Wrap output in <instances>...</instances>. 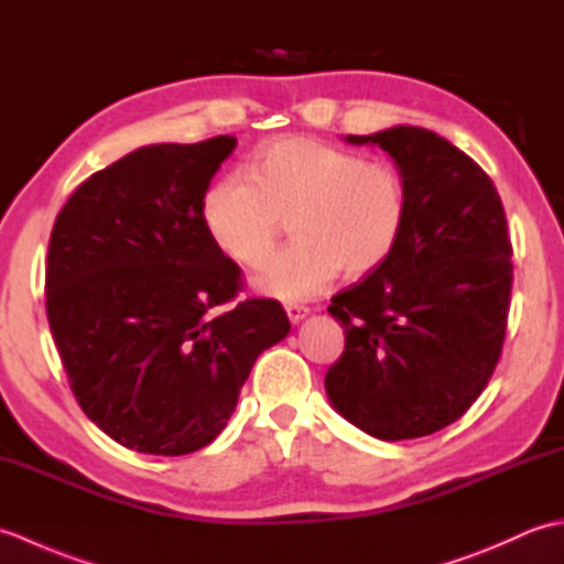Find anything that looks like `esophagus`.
Masks as SVG:
<instances>
[{"instance_id":"1","label":"esophagus","mask_w":564,"mask_h":564,"mask_svg":"<svg viewBox=\"0 0 564 564\" xmlns=\"http://www.w3.org/2000/svg\"><path fill=\"white\" fill-rule=\"evenodd\" d=\"M285 313H289V319L293 322V325H297V322H303L310 315V307L297 305V303H289V305H285Z\"/></svg>"}]
</instances>
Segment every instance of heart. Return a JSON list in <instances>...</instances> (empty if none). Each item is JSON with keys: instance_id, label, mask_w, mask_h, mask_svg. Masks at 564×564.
Masks as SVG:
<instances>
[{"instance_id": "heart-1", "label": "heart", "mask_w": 564, "mask_h": 564, "mask_svg": "<svg viewBox=\"0 0 564 564\" xmlns=\"http://www.w3.org/2000/svg\"><path fill=\"white\" fill-rule=\"evenodd\" d=\"M200 213L215 247L245 267L267 257L285 218H293L295 242L261 263L254 289L305 301L341 269L364 275L394 254L410 218V188L388 162L291 135L261 145L249 174L213 182Z\"/></svg>"}]
</instances>
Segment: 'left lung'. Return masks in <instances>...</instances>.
Wrapping results in <instances>:
<instances>
[{
	"instance_id": "left-lung-1",
	"label": "left lung",
	"mask_w": 564,
	"mask_h": 564,
	"mask_svg": "<svg viewBox=\"0 0 564 564\" xmlns=\"http://www.w3.org/2000/svg\"><path fill=\"white\" fill-rule=\"evenodd\" d=\"M346 140L390 154L410 218L394 254L332 297L346 341L325 388L370 436H429L470 410L499 364L513 281L507 213L482 166L431 130Z\"/></svg>"
}]
</instances>
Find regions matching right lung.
I'll return each instance as SVG.
<instances>
[{"label":"right lung","instance_id":"obj_1","mask_svg":"<svg viewBox=\"0 0 564 564\" xmlns=\"http://www.w3.org/2000/svg\"><path fill=\"white\" fill-rule=\"evenodd\" d=\"M235 145L140 148L82 182L55 218L47 325L82 412L126 448L208 446L257 356L291 329L269 297L215 313L242 271L208 237L200 203Z\"/></svg>","mask_w":564,"mask_h":564}]
</instances>
